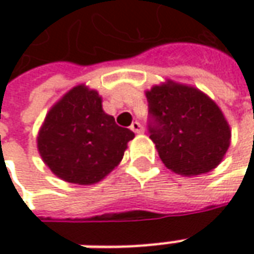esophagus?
<instances>
[{"mask_svg":"<svg viewBox=\"0 0 254 254\" xmlns=\"http://www.w3.org/2000/svg\"><path fill=\"white\" fill-rule=\"evenodd\" d=\"M130 128H131L134 132H137V134H141V132H144V127H142L141 124H140L138 122H132L131 126H130Z\"/></svg>","mask_w":254,"mask_h":254,"instance_id":"34e87169","label":"esophagus"}]
</instances>
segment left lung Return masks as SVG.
Masks as SVG:
<instances>
[{
  "label": "left lung",
  "instance_id": "8db88e82",
  "mask_svg": "<svg viewBox=\"0 0 254 254\" xmlns=\"http://www.w3.org/2000/svg\"><path fill=\"white\" fill-rule=\"evenodd\" d=\"M150 138L168 170L184 177L219 165L230 145V127L219 106L188 84L165 80L145 92Z\"/></svg>",
  "mask_w": 254,
  "mask_h": 254
}]
</instances>
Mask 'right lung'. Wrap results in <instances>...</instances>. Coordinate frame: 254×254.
<instances>
[{"label": "right lung", "mask_w": 254, "mask_h": 254, "mask_svg": "<svg viewBox=\"0 0 254 254\" xmlns=\"http://www.w3.org/2000/svg\"><path fill=\"white\" fill-rule=\"evenodd\" d=\"M132 138L131 130L104 113L99 92L79 84L51 107L36 144L42 161L58 178L93 185L120 164Z\"/></svg>", "instance_id": "1"}]
</instances>
